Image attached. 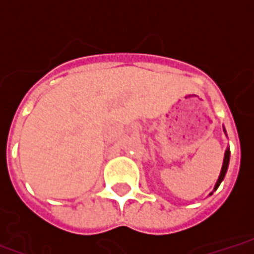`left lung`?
<instances>
[{
	"label": "left lung",
	"mask_w": 254,
	"mask_h": 254,
	"mask_svg": "<svg viewBox=\"0 0 254 254\" xmlns=\"http://www.w3.org/2000/svg\"><path fill=\"white\" fill-rule=\"evenodd\" d=\"M223 130H224V133H226V129H223ZM229 163H230V148L227 147V148H226V151H224V158H223V165H222V170H220V174H219L218 181H216V184H215L213 191L218 189L219 185H220V184H222V181L224 180V176H226L227 169H229ZM213 191H211V193H209V196L212 194Z\"/></svg>",
	"instance_id": "8db88e82"
}]
</instances>
